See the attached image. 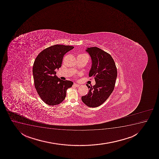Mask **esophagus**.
I'll list each match as a JSON object with an SVG mask.
<instances>
[{
    "instance_id": "obj_1",
    "label": "esophagus",
    "mask_w": 159,
    "mask_h": 159,
    "mask_svg": "<svg viewBox=\"0 0 159 159\" xmlns=\"http://www.w3.org/2000/svg\"><path fill=\"white\" fill-rule=\"evenodd\" d=\"M73 86H75V87H79L80 85L78 84H75H75H73Z\"/></svg>"
}]
</instances>
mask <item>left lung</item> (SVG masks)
I'll return each instance as SVG.
<instances>
[{"mask_svg": "<svg viewBox=\"0 0 159 159\" xmlns=\"http://www.w3.org/2000/svg\"><path fill=\"white\" fill-rule=\"evenodd\" d=\"M86 51L92 60V66L89 76L93 77L95 85L87 86L89 89L81 99L87 106L96 107L104 103L114 90L117 77V69L110 54L98 47L88 48Z\"/></svg>", "mask_w": 159, "mask_h": 159, "instance_id": "8db88e82", "label": "left lung"}]
</instances>
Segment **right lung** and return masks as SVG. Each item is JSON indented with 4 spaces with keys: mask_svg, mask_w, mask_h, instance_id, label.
Segmentation results:
<instances>
[{
    "mask_svg": "<svg viewBox=\"0 0 159 159\" xmlns=\"http://www.w3.org/2000/svg\"><path fill=\"white\" fill-rule=\"evenodd\" d=\"M73 48L68 45H53L41 51L34 62V87L41 99L49 105L62 103L67 89L73 85L71 81L58 78L55 70L61 67L64 55Z\"/></svg>",
    "mask_w": 159,
    "mask_h": 159,
    "instance_id": "right-lung-1",
    "label": "right lung"
}]
</instances>
